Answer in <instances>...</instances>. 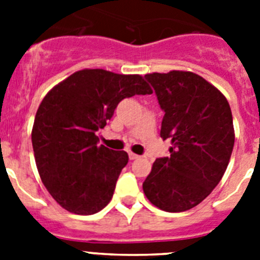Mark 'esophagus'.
<instances>
[{"label":"esophagus","mask_w":260,"mask_h":260,"mask_svg":"<svg viewBox=\"0 0 260 260\" xmlns=\"http://www.w3.org/2000/svg\"><path fill=\"white\" fill-rule=\"evenodd\" d=\"M138 157H139V156L135 155V153L128 152V158H130V160H135V158H138Z\"/></svg>","instance_id":"obj_1"}]
</instances>
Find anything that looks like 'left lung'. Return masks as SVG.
<instances>
[{"label":"left lung","mask_w":260,"mask_h":260,"mask_svg":"<svg viewBox=\"0 0 260 260\" xmlns=\"http://www.w3.org/2000/svg\"><path fill=\"white\" fill-rule=\"evenodd\" d=\"M164 110L162 139L169 157L156 158L143 182L147 199L167 212H182L207 198L224 176L234 146L228 100L191 71L144 75Z\"/></svg>","instance_id":"1"}]
</instances>
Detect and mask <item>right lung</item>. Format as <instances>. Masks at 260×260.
Here are the masks:
<instances>
[{
	"mask_svg": "<svg viewBox=\"0 0 260 260\" xmlns=\"http://www.w3.org/2000/svg\"><path fill=\"white\" fill-rule=\"evenodd\" d=\"M150 93L142 75L84 69L45 95L32 127V147L41 181L62 208L93 215L109 203L128 155L99 146L96 133L121 100Z\"/></svg>",
	"mask_w": 260,
	"mask_h": 260,
	"instance_id": "obj_1",
	"label": "right lung"
}]
</instances>
